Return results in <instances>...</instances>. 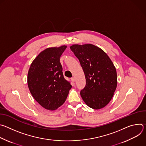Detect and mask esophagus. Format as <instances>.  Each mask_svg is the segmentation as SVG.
<instances>
[{"label":"esophagus","mask_w":146,"mask_h":146,"mask_svg":"<svg viewBox=\"0 0 146 146\" xmlns=\"http://www.w3.org/2000/svg\"><path fill=\"white\" fill-rule=\"evenodd\" d=\"M71 81H72V82H74V81H75V79H74V77H72L71 78Z\"/></svg>","instance_id":"34e87169"}]
</instances>
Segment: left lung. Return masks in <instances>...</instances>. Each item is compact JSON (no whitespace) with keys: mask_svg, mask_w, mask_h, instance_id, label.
<instances>
[{"mask_svg":"<svg viewBox=\"0 0 146 146\" xmlns=\"http://www.w3.org/2000/svg\"><path fill=\"white\" fill-rule=\"evenodd\" d=\"M71 50L78 59L84 71L86 85L80 95L86 105L98 110L112 99L117 85L116 69L101 48L91 44H74Z\"/></svg>","mask_w":146,"mask_h":146,"instance_id":"obj_1","label":"left lung"}]
</instances>
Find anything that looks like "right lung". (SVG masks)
Masks as SVG:
<instances>
[{"label": "right lung", "instance_id": "1", "mask_svg": "<svg viewBox=\"0 0 146 146\" xmlns=\"http://www.w3.org/2000/svg\"><path fill=\"white\" fill-rule=\"evenodd\" d=\"M66 47H51L41 51L28 71L29 91L36 102L47 110H54L63 105L72 88L64 78L59 61Z\"/></svg>", "mask_w": 146, "mask_h": 146}]
</instances>
